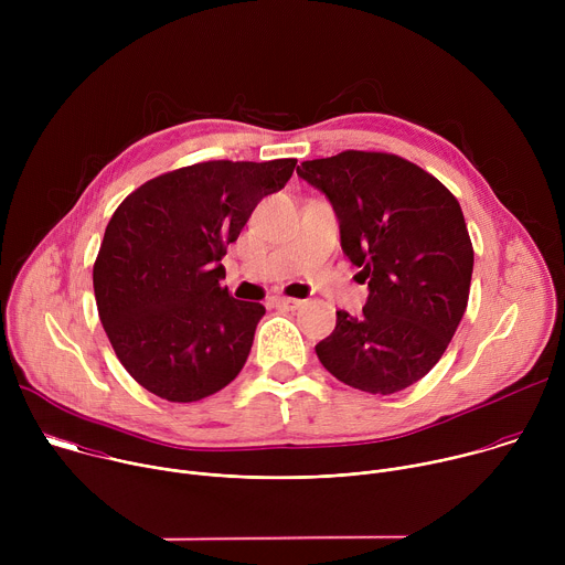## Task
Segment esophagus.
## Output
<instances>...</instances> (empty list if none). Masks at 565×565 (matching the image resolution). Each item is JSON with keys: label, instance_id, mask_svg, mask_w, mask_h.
<instances>
[{"label": "esophagus", "instance_id": "1", "mask_svg": "<svg viewBox=\"0 0 565 565\" xmlns=\"http://www.w3.org/2000/svg\"><path fill=\"white\" fill-rule=\"evenodd\" d=\"M270 303L273 306H277V308H286V310H295V308H299L301 306V301L299 299H292V297H273L270 299Z\"/></svg>", "mask_w": 565, "mask_h": 565}]
</instances>
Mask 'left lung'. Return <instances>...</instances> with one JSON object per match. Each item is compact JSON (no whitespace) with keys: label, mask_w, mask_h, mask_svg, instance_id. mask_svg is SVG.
I'll list each match as a JSON object with an SVG mask.
<instances>
[{"label":"left lung","mask_w":565,"mask_h":565,"mask_svg":"<svg viewBox=\"0 0 565 565\" xmlns=\"http://www.w3.org/2000/svg\"><path fill=\"white\" fill-rule=\"evenodd\" d=\"M297 174L327 194L342 250L369 281L362 315L338 310L335 331L315 347L319 362L366 393L412 386L443 358L469 299L473 248L456 196L382 151L303 160Z\"/></svg>","instance_id":"8db88e82"}]
</instances>
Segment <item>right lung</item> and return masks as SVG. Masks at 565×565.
<instances>
[{"label": "right lung", "instance_id": "obj_1", "mask_svg": "<svg viewBox=\"0 0 565 565\" xmlns=\"http://www.w3.org/2000/svg\"><path fill=\"white\" fill-rule=\"evenodd\" d=\"M295 166V158L196 163L147 181L114 212L94 292L120 364L149 393L196 402L244 369L266 308L221 288V259Z\"/></svg>", "mask_w": 565, "mask_h": 565}]
</instances>
